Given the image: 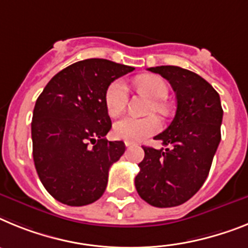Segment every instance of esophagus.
<instances>
[{
	"mask_svg": "<svg viewBox=\"0 0 248 248\" xmlns=\"http://www.w3.org/2000/svg\"><path fill=\"white\" fill-rule=\"evenodd\" d=\"M131 145H132V142H130V141H124V146H126V147H130Z\"/></svg>",
	"mask_w": 248,
	"mask_h": 248,
	"instance_id": "esophagus-1",
	"label": "esophagus"
}]
</instances>
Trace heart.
<instances>
[{"label": "heart", "mask_w": 248, "mask_h": 248, "mask_svg": "<svg viewBox=\"0 0 248 248\" xmlns=\"http://www.w3.org/2000/svg\"><path fill=\"white\" fill-rule=\"evenodd\" d=\"M136 86L140 91L145 92L151 98H154V109L160 113H166L167 107L162 100L169 94V87L161 77L155 75H142L136 78ZM127 86L122 79H115L107 86L103 102L109 116H118L124 111L127 105ZM161 120L156 116L147 118H136L127 116L117 121L113 126V135L120 140L130 142H139L147 139L161 130Z\"/></svg>", "instance_id": "1"}]
</instances>
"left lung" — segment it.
<instances>
[{
    "instance_id": "8db88e82",
    "label": "left lung",
    "mask_w": 248,
    "mask_h": 248,
    "mask_svg": "<svg viewBox=\"0 0 248 248\" xmlns=\"http://www.w3.org/2000/svg\"><path fill=\"white\" fill-rule=\"evenodd\" d=\"M171 83L177 108L170 126L155 140L167 148L145 147L135 185L142 200L155 207H175L202 187L221 141L223 109L219 94L206 79L177 66H157Z\"/></svg>"
}]
</instances>
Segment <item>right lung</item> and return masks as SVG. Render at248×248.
Wrapping results in <instances>:
<instances>
[{"instance_id":"right-lung-1","label":"right lung","mask_w":248,"mask_h":248,"mask_svg":"<svg viewBox=\"0 0 248 248\" xmlns=\"http://www.w3.org/2000/svg\"><path fill=\"white\" fill-rule=\"evenodd\" d=\"M133 70L108 60H83L55 75L38 96L31 124L34 167L57 201L85 206L105 192L109 167L126 147L105 137L112 124L103 96L112 81Z\"/></svg>"}]
</instances>
